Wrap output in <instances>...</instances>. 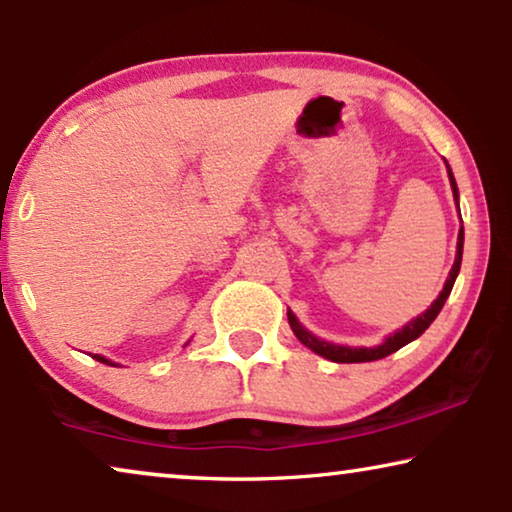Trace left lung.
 I'll return each instance as SVG.
<instances>
[{"instance_id":"obj_1","label":"left lung","mask_w":512,"mask_h":512,"mask_svg":"<svg viewBox=\"0 0 512 512\" xmlns=\"http://www.w3.org/2000/svg\"><path fill=\"white\" fill-rule=\"evenodd\" d=\"M447 174H450V184H452V193L454 198H457V207H459V191H457V181L452 177V170L447 167ZM461 254H464V226L459 230V237H457V258H454V265L450 270V275H447V282L443 286V291H440V296L433 300L431 307L426 312L419 314L417 319H412L410 324H405L401 331H396L394 335H389L387 340L382 342V345L377 347H338V345H331V342H324L319 340L317 335H312L310 331H305L303 326L298 324V319L293 317L289 312V324L293 328V333H296V338L303 342L305 347H310L314 354L324 356L328 361H335V363H366V361H377V359H384V356L398 352V349L408 345V342L417 340L419 335H422L426 328L433 324V319L438 317V312L443 310L447 296H450L452 286H454V279L459 275V268H461Z\"/></svg>"}]
</instances>
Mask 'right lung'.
Returning a JSON list of instances; mask_svg holds the SVG:
<instances>
[{
  "mask_svg": "<svg viewBox=\"0 0 512 512\" xmlns=\"http://www.w3.org/2000/svg\"><path fill=\"white\" fill-rule=\"evenodd\" d=\"M93 359H97V361H100V363H107V366H114V363H111V361H107V359H104V356H100V354H95V356H93Z\"/></svg>",
  "mask_w": 512,
  "mask_h": 512,
  "instance_id": "1",
  "label": "right lung"
}]
</instances>
